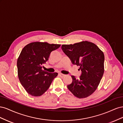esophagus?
<instances>
[{
  "instance_id": "1",
  "label": "esophagus",
  "mask_w": 123,
  "mask_h": 123,
  "mask_svg": "<svg viewBox=\"0 0 123 123\" xmlns=\"http://www.w3.org/2000/svg\"><path fill=\"white\" fill-rule=\"evenodd\" d=\"M59 75L60 76V77H64V76H65V74H62V73H59Z\"/></svg>"
}]
</instances>
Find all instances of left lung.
I'll return each instance as SVG.
<instances>
[{
  "mask_svg": "<svg viewBox=\"0 0 123 123\" xmlns=\"http://www.w3.org/2000/svg\"><path fill=\"white\" fill-rule=\"evenodd\" d=\"M62 49L72 64L80 66L79 79L72 75V82L67 86L76 97L81 98L92 94L98 87L104 72V54L94 43L85 41L73 44H62Z\"/></svg>",
  "mask_w": 123,
  "mask_h": 123,
  "instance_id": "obj_1",
  "label": "left lung"
}]
</instances>
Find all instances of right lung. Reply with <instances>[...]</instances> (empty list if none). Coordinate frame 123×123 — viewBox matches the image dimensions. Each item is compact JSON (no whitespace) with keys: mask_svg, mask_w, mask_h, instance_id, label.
<instances>
[{"mask_svg":"<svg viewBox=\"0 0 123 123\" xmlns=\"http://www.w3.org/2000/svg\"><path fill=\"white\" fill-rule=\"evenodd\" d=\"M61 44L34 42L22 50L17 62L20 82L29 94L39 96L45 92L57 76L56 72L49 73L42 69V65L49 59L53 51Z\"/></svg>","mask_w":123,"mask_h":123,"instance_id":"add662e5","label":"right lung"}]
</instances>
